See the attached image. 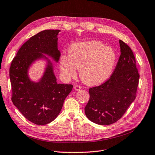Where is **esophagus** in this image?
Wrapping results in <instances>:
<instances>
[{"label": "esophagus", "mask_w": 155, "mask_h": 155, "mask_svg": "<svg viewBox=\"0 0 155 155\" xmlns=\"http://www.w3.org/2000/svg\"><path fill=\"white\" fill-rule=\"evenodd\" d=\"M81 89H82L81 86L78 85H76L75 87H74V89H75V91H80Z\"/></svg>", "instance_id": "obj_1"}]
</instances>
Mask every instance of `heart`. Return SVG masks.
I'll list each match as a JSON object with an SVG mask.
<instances>
[{
    "label": "heart",
    "mask_w": 155,
    "mask_h": 155,
    "mask_svg": "<svg viewBox=\"0 0 155 155\" xmlns=\"http://www.w3.org/2000/svg\"><path fill=\"white\" fill-rule=\"evenodd\" d=\"M113 49L97 40L72 44L68 48V56L63 54L59 59L60 70L67 79L80 76L87 85H96L110 78L117 61Z\"/></svg>",
    "instance_id": "1"
}]
</instances>
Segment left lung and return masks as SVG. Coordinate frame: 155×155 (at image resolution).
Segmentation results:
<instances>
[{"instance_id": "obj_1", "label": "left lung", "mask_w": 155, "mask_h": 155, "mask_svg": "<svg viewBox=\"0 0 155 155\" xmlns=\"http://www.w3.org/2000/svg\"><path fill=\"white\" fill-rule=\"evenodd\" d=\"M119 43L121 54L111 77L89 90L85 113L96 124L107 125L117 122L136 97L139 74L136 59L129 45L121 40Z\"/></svg>"}]
</instances>
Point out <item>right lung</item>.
<instances>
[{"label": "right lung", "instance_id": "add662e5", "mask_svg": "<svg viewBox=\"0 0 155 155\" xmlns=\"http://www.w3.org/2000/svg\"><path fill=\"white\" fill-rule=\"evenodd\" d=\"M59 31L45 30L31 37L19 49L9 69L12 101L26 119L36 125L52 122L73 89L71 84L57 83L53 65L44 55L58 62L61 54L58 49ZM42 58L47 61L45 71L38 82H33L28 76V70L33 62Z\"/></svg>", "mask_w": 155, "mask_h": 155}]
</instances>
